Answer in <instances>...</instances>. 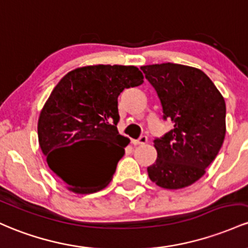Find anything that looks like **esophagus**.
Listing matches in <instances>:
<instances>
[{
    "label": "esophagus",
    "instance_id": "34e87169",
    "mask_svg": "<svg viewBox=\"0 0 248 248\" xmlns=\"http://www.w3.org/2000/svg\"><path fill=\"white\" fill-rule=\"evenodd\" d=\"M146 143H147L146 136H141V137L137 139V140H132V144H135V145H143V144H146Z\"/></svg>",
    "mask_w": 248,
    "mask_h": 248
}]
</instances>
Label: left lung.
I'll return each mask as SVG.
<instances>
[{
  "label": "left lung",
  "instance_id": "8db88e82",
  "mask_svg": "<svg viewBox=\"0 0 248 248\" xmlns=\"http://www.w3.org/2000/svg\"><path fill=\"white\" fill-rule=\"evenodd\" d=\"M157 91L164 119L173 129L155 139L157 159L147 168L150 179L168 190L196 183L224 143L226 104L205 72L174 63L141 66Z\"/></svg>",
  "mask_w": 248,
  "mask_h": 248
}]
</instances>
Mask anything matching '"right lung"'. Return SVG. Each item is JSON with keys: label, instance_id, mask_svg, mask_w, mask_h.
<instances>
[{"label": "right lung", "instance_id": "add662e5", "mask_svg": "<svg viewBox=\"0 0 248 248\" xmlns=\"http://www.w3.org/2000/svg\"><path fill=\"white\" fill-rule=\"evenodd\" d=\"M143 78L133 65H88L68 72L50 93L38 118V143L69 191L89 194L109 185L130 141L117 130L118 96ZM78 143L85 144L80 162L71 151Z\"/></svg>", "mask_w": 248, "mask_h": 248}]
</instances>
